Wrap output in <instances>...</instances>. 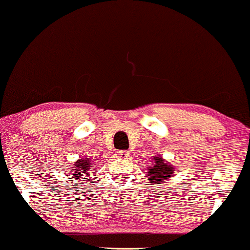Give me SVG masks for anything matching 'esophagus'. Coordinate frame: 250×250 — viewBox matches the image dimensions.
<instances>
[{
  "label": "esophagus",
  "mask_w": 250,
  "mask_h": 250,
  "mask_svg": "<svg viewBox=\"0 0 250 250\" xmlns=\"http://www.w3.org/2000/svg\"><path fill=\"white\" fill-rule=\"evenodd\" d=\"M118 156L120 157V159H128L130 156V153L128 150H121V152H118Z\"/></svg>",
  "instance_id": "34e87169"
}]
</instances>
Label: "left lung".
Here are the masks:
<instances>
[{
  "mask_svg": "<svg viewBox=\"0 0 250 250\" xmlns=\"http://www.w3.org/2000/svg\"><path fill=\"white\" fill-rule=\"evenodd\" d=\"M153 165L148 168V180L152 184H162L173 174L174 167L168 162H165L164 159L160 155L154 157Z\"/></svg>",
  "mask_w": 250,
  "mask_h": 250,
  "instance_id": "1",
  "label": "left lung"
}]
</instances>
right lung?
Listing matches in <instances>:
<instances>
[{"instance_id":"1","label":"right lung","mask_w":250,"mask_h":250,"mask_svg":"<svg viewBox=\"0 0 250 250\" xmlns=\"http://www.w3.org/2000/svg\"><path fill=\"white\" fill-rule=\"evenodd\" d=\"M90 165L91 163L89 160L79 159L75 164H73V168H72L73 171H71L73 173H71V175H70V179L75 178L76 180H79V181H82V179H87V180L89 181V179L87 177H88L89 171H91V168H93Z\"/></svg>"}]
</instances>
